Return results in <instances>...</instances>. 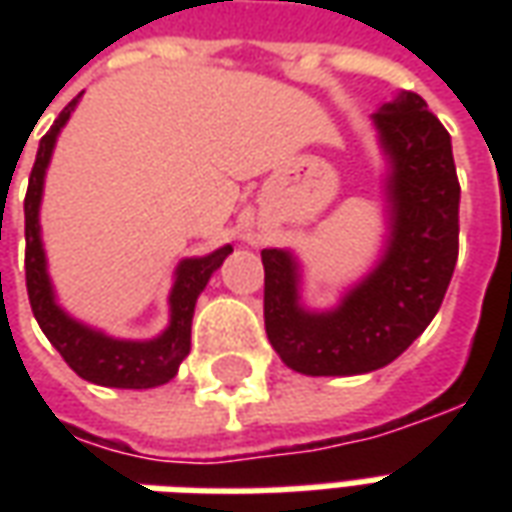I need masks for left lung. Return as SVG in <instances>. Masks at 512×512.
<instances>
[{
  "mask_svg": "<svg viewBox=\"0 0 512 512\" xmlns=\"http://www.w3.org/2000/svg\"><path fill=\"white\" fill-rule=\"evenodd\" d=\"M373 123L392 164L381 263L337 310L310 312L299 304L296 257L285 249L260 252L268 340L304 376H359L395 362L439 312L458 260L461 183L447 128L408 90L381 106Z\"/></svg>",
  "mask_w": 512,
  "mask_h": 512,
  "instance_id": "8db88e82",
  "label": "left lung"
}]
</instances>
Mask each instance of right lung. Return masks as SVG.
Segmentation results:
<instances>
[{
    "mask_svg": "<svg viewBox=\"0 0 512 512\" xmlns=\"http://www.w3.org/2000/svg\"><path fill=\"white\" fill-rule=\"evenodd\" d=\"M79 98H73L65 106L54 126L40 139L35 167L29 175V189L24 197V235H27V293L35 321L40 323L49 343L60 351L76 376L101 386H117V389H150V386L167 384L175 378L180 362L189 356L191 348V318L194 304L216 268L222 266L224 257L233 252V246H222L205 257H189L178 266L175 285L169 293V326L156 340H115L104 332H95L84 323L73 321L54 299L49 271H46V252L40 241V197H43V178L51 161V150L57 142L60 128L68 123L73 106Z\"/></svg>",
    "mask_w": 512,
    "mask_h": 512,
    "instance_id": "add662e5",
    "label": "right lung"
}]
</instances>
